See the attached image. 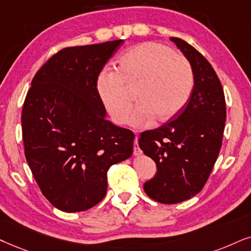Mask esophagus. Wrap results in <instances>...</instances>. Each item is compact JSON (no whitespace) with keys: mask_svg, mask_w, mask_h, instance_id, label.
Returning a JSON list of instances; mask_svg holds the SVG:
<instances>
[{"mask_svg":"<svg viewBox=\"0 0 251 251\" xmlns=\"http://www.w3.org/2000/svg\"><path fill=\"white\" fill-rule=\"evenodd\" d=\"M142 151H140V148H139L138 146V136H135L134 139V149H133V154L135 155V156H139V155H141Z\"/></svg>","mask_w":251,"mask_h":251,"instance_id":"esophagus-1","label":"esophagus"}]
</instances>
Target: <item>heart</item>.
Wrapping results in <instances>:
<instances>
[{
	"label": "heart",
	"instance_id": "1",
	"mask_svg": "<svg viewBox=\"0 0 251 251\" xmlns=\"http://www.w3.org/2000/svg\"><path fill=\"white\" fill-rule=\"evenodd\" d=\"M195 78L191 63L171 47L148 41L123 53L117 72L98 75L97 93L117 125L127 123L133 94L139 105L132 125L146 126L156 119L166 123L178 116L191 97Z\"/></svg>",
	"mask_w": 251,
	"mask_h": 251
}]
</instances>
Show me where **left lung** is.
<instances>
[{
    "mask_svg": "<svg viewBox=\"0 0 251 251\" xmlns=\"http://www.w3.org/2000/svg\"><path fill=\"white\" fill-rule=\"evenodd\" d=\"M170 40L191 63V97L178 116L139 138L145 155L157 167L156 175L145 183V192L162 204L188 201L204 188L223 145L226 122L224 89L211 63L186 41Z\"/></svg>",
    "mask_w": 251,
    "mask_h": 251,
    "instance_id": "left-lung-1",
    "label": "left lung"
}]
</instances>
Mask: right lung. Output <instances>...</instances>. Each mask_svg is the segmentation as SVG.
<instances>
[{"mask_svg": "<svg viewBox=\"0 0 251 251\" xmlns=\"http://www.w3.org/2000/svg\"><path fill=\"white\" fill-rule=\"evenodd\" d=\"M124 41L67 47L34 75L22 111L25 157L40 191L63 212L106 195L107 170L131 157L134 134L106 120L100 73Z\"/></svg>", "mask_w": 251, "mask_h": 251, "instance_id": "right-lung-1", "label": "right lung"}]
</instances>
